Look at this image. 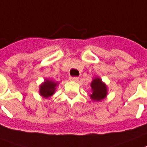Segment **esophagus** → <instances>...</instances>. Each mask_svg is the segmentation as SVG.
I'll return each instance as SVG.
<instances>
[{"mask_svg": "<svg viewBox=\"0 0 147 147\" xmlns=\"http://www.w3.org/2000/svg\"><path fill=\"white\" fill-rule=\"evenodd\" d=\"M69 79H70V80L74 81V82H76V81L79 80V77H77V76H70Z\"/></svg>", "mask_w": 147, "mask_h": 147, "instance_id": "esophagus-1", "label": "esophagus"}]
</instances>
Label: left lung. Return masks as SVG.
Segmentation results:
<instances>
[{
    "label": "left lung",
    "instance_id": "8db88e82",
    "mask_svg": "<svg viewBox=\"0 0 147 147\" xmlns=\"http://www.w3.org/2000/svg\"><path fill=\"white\" fill-rule=\"evenodd\" d=\"M91 86L92 88V94L91 98L94 100H100L104 99L107 95V87L104 82L99 78L93 80Z\"/></svg>",
    "mask_w": 147,
    "mask_h": 147
}]
</instances>
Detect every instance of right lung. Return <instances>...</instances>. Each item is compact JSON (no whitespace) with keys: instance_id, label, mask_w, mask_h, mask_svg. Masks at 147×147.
I'll use <instances>...</instances> for the list:
<instances>
[{"instance_id":"1","label":"right lung","mask_w":147,"mask_h":147,"mask_svg":"<svg viewBox=\"0 0 147 147\" xmlns=\"http://www.w3.org/2000/svg\"><path fill=\"white\" fill-rule=\"evenodd\" d=\"M56 86L57 83L53 81L46 80L40 87V93L44 98H49L55 92Z\"/></svg>"}]
</instances>
